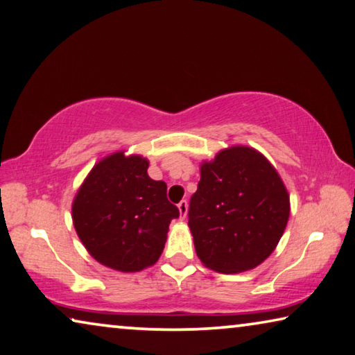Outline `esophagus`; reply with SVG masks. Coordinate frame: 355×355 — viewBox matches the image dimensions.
<instances>
[{
    "mask_svg": "<svg viewBox=\"0 0 355 355\" xmlns=\"http://www.w3.org/2000/svg\"><path fill=\"white\" fill-rule=\"evenodd\" d=\"M178 209H179V217H181V220H184L185 217H187V211H189L187 201L182 200V201L178 205Z\"/></svg>",
    "mask_w": 355,
    "mask_h": 355,
    "instance_id": "obj_1",
    "label": "esophagus"
}]
</instances>
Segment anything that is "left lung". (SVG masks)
Masks as SVG:
<instances>
[{"instance_id": "8db88e82", "label": "left lung", "mask_w": 355, "mask_h": 355, "mask_svg": "<svg viewBox=\"0 0 355 355\" xmlns=\"http://www.w3.org/2000/svg\"><path fill=\"white\" fill-rule=\"evenodd\" d=\"M200 174L189 228L201 263L222 274L264 263L280 242L291 211L275 166L259 150L237 144L202 162Z\"/></svg>"}]
</instances>
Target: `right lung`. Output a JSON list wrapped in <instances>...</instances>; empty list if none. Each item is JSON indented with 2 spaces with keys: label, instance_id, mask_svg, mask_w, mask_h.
<instances>
[{
  "label": "right lung",
  "instance_id": "obj_1",
  "mask_svg": "<svg viewBox=\"0 0 355 355\" xmlns=\"http://www.w3.org/2000/svg\"><path fill=\"white\" fill-rule=\"evenodd\" d=\"M149 160L118 150L92 166L72 202L73 228L97 263L119 272L154 266L179 209L166 184L148 174Z\"/></svg>",
  "mask_w": 355,
  "mask_h": 355
}]
</instances>
